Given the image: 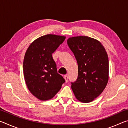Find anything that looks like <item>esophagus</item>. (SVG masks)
<instances>
[{
	"mask_svg": "<svg viewBox=\"0 0 128 128\" xmlns=\"http://www.w3.org/2000/svg\"><path fill=\"white\" fill-rule=\"evenodd\" d=\"M64 78L65 81H66V82H68V76L65 75L64 76Z\"/></svg>",
	"mask_w": 128,
	"mask_h": 128,
	"instance_id": "obj_1",
	"label": "esophagus"
}]
</instances>
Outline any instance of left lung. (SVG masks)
<instances>
[{
    "mask_svg": "<svg viewBox=\"0 0 128 128\" xmlns=\"http://www.w3.org/2000/svg\"><path fill=\"white\" fill-rule=\"evenodd\" d=\"M67 44L77 60V81L72 84L76 98L82 103L94 100L104 90L109 78V61L102 44L88 36H72Z\"/></svg>",
    "mask_w": 128,
    "mask_h": 128,
    "instance_id": "obj_1",
    "label": "left lung"
}]
</instances>
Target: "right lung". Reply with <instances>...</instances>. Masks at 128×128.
<instances>
[{"label": "right lung", "mask_w": 128, "mask_h": 128, "mask_svg": "<svg viewBox=\"0 0 128 128\" xmlns=\"http://www.w3.org/2000/svg\"><path fill=\"white\" fill-rule=\"evenodd\" d=\"M66 36L47 34L34 40L26 51L23 62L25 83L29 92L40 100L51 99L65 80L58 73L52 54Z\"/></svg>", "instance_id": "right-lung-1"}]
</instances>
